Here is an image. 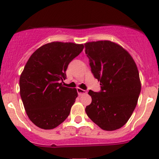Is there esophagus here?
Returning a JSON list of instances; mask_svg holds the SVG:
<instances>
[{
	"mask_svg": "<svg viewBox=\"0 0 159 159\" xmlns=\"http://www.w3.org/2000/svg\"><path fill=\"white\" fill-rule=\"evenodd\" d=\"M77 93L80 96H81V95H83V94L86 93V91L84 90V89H80V88H77Z\"/></svg>",
	"mask_w": 159,
	"mask_h": 159,
	"instance_id": "1",
	"label": "esophagus"
}]
</instances>
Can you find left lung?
Masks as SVG:
<instances>
[{
	"label": "left lung",
	"instance_id": "8db88e82",
	"mask_svg": "<svg viewBox=\"0 0 159 159\" xmlns=\"http://www.w3.org/2000/svg\"><path fill=\"white\" fill-rule=\"evenodd\" d=\"M85 52L91 71L100 81V92L89 91L92 102L88 117L104 131H114L128 122L141 92L138 67L127 50L108 40L86 42Z\"/></svg>",
	"mask_w": 159,
	"mask_h": 159
}]
</instances>
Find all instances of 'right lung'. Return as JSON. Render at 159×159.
I'll return each mask as SVG.
<instances>
[{"mask_svg": "<svg viewBox=\"0 0 159 159\" xmlns=\"http://www.w3.org/2000/svg\"><path fill=\"white\" fill-rule=\"evenodd\" d=\"M83 49V44L52 42L28 59L20 76V95L28 118L39 128L53 129L70 115L77 90L62 83L69 63Z\"/></svg>", "mask_w": 159, "mask_h": 159, "instance_id": "1", "label": "right lung"}]
</instances>
